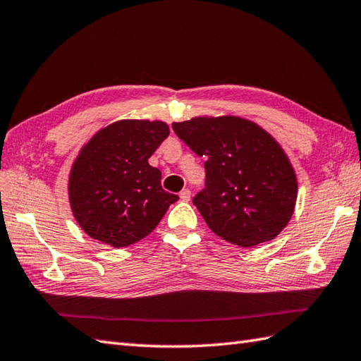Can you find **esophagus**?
<instances>
[{
  "label": "esophagus",
  "mask_w": 361,
  "mask_h": 361,
  "mask_svg": "<svg viewBox=\"0 0 361 361\" xmlns=\"http://www.w3.org/2000/svg\"><path fill=\"white\" fill-rule=\"evenodd\" d=\"M180 198H181V201H189L190 200V190L189 189H183L180 192Z\"/></svg>",
  "instance_id": "1"
}]
</instances>
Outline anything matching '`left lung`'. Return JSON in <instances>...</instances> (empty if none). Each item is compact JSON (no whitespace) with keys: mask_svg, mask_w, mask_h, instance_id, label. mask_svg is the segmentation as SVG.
<instances>
[{"mask_svg":"<svg viewBox=\"0 0 361 361\" xmlns=\"http://www.w3.org/2000/svg\"><path fill=\"white\" fill-rule=\"evenodd\" d=\"M177 137L204 157V189L192 198L211 231L241 247L275 238L297 201L295 172L269 133L237 116L173 123Z\"/></svg>","mask_w":361,"mask_h":361,"instance_id":"1","label":"left lung"}]
</instances>
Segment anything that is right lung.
<instances>
[{
    "mask_svg": "<svg viewBox=\"0 0 361 361\" xmlns=\"http://www.w3.org/2000/svg\"><path fill=\"white\" fill-rule=\"evenodd\" d=\"M169 137L161 121H116L82 147L69 180L75 220L89 237L114 247L147 237L180 197L161 188L149 158Z\"/></svg>",
    "mask_w": 361,
    "mask_h": 361,
    "instance_id": "obj_1",
    "label": "right lung"
}]
</instances>
